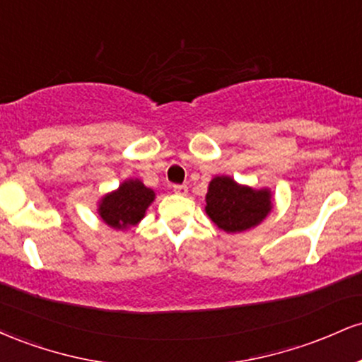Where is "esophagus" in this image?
<instances>
[{"label":"esophagus","mask_w":362,"mask_h":362,"mask_svg":"<svg viewBox=\"0 0 362 362\" xmlns=\"http://www.w3.org/2000/svg\"><path fill=\"white\" fill-rule=\"evenodd\" d=\"M173 192L180 194V195H187V192H189V187H187L185 184H182V185H173Z\"/></svg>","instance_id":"34e87169"}]
</instances>
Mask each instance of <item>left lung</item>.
<instances>
[{
    "label": "left lung",
    "instance_id": "obj_1",
    "mask_svg": "<svg viewBox=\"0 0 362 362\" xmlns=\"http://www.w3.org/2000/svg\"><path fill=\"white\" fill-rule=\"evenodd\" d=\"M206 213L226 233L250 230L271 213V192L238 185L230 177L211 180L206 195Z\"/></svg>",
    "mask_w": 362,
    "mask_h": 362
}]
</instances>
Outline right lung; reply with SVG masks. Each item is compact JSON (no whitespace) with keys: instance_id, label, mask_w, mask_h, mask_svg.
<instances>
[{"instance_id":"right-lung-1","label":"right lung","mask_w":362,"mask_h":362,"mask_svg":"<svg viewBox=\"0 0 362 362\" xmlns=\"http://www.w3.org/2000/svg\"><path fill=\"white\" fill-rule=\"evenodd\" d=\"M155 199V192L139 180H127L115 192L102 199L98 213L109 226L127 230L141 221L148 206Z\"/></svg>"}]
</instances>
